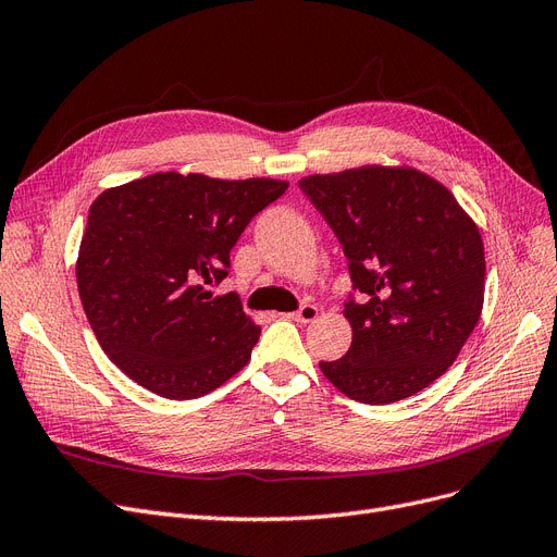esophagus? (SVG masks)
Segmentation results:
<instances>
[{
    "instance_id": "esophagus-1",
    "label": "esophagus",
    "mask_w": 557,
    "mask_h": 557,
    "mask_svg": "<svg viewBox=\"0 0 557 557\" xmlns=\"http://www.w3.org/2000/svg\"><path fill=\"white\" fill-rule=\"evenodd\" d=\"M287 318H293L299 324H308L318 318V308L313 304H304L299 310H295V313H290Z\"/></svg>"
}]
</instances>
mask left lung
<instances>
[{
    "mask_svg": "<svg viewBox=\"0 0 557 557\" xmlns=\"http://www.w3.org/2000/svg\"><path fill=\"white\" fill-rule=\"evenodd\" d=\"M299 189L338 237L351 290V345L320 361L363 405L416 395L453 366L484 299V247L457 198L416 169L363 166L308 175Z\"/></svg>",
    "mask_w": 557,
    "mask_h": 557,
    "instance_id": "1",
    "label": "left lung"
}]
</instances>
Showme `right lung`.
<instances>
[{
  "label": "right lung",
  "instance_id": "1",
  "mask_svg": "<svg viewBox=\"0 0 557 557\" xmlns=\"http://www.w3.org/2000/svg\"><path fill=\"white\" fill-rule=\"evenodd\" d=\"M283 181L152 173L102 191L77 258L84 313L129 380L166 399L208 395L251 359L260 326L235 293L212 297L251 219Z\"/></svg>",
  "mask_w": 557,
  "mask_h": 557
}]
</instances>
